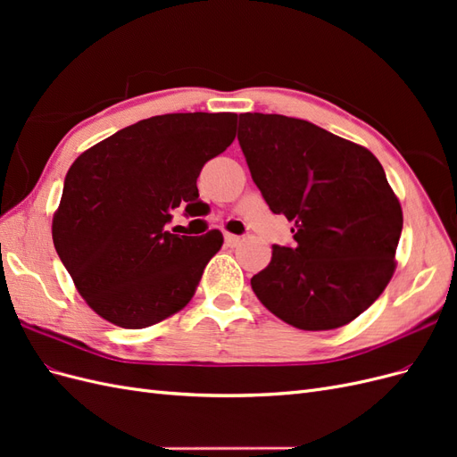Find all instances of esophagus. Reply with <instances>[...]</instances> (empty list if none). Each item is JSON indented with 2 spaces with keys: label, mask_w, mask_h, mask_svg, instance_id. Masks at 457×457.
<instances>
[{
  "label": "esophagus",
  "mask_w": 457,
  "mask_h": 457,
  "mask_svg": "<svg viewBox=\"0 0 457 457\" xmlns=\"http://www.w3.org/2000/svg\"><path fill=\"white\" fill-rule=\"evenodd\" d=\"M240 240H242V237H238V234H230V232H227V234H225V244H227L228 247L238 245V244H240Z\"/></svg>",
  "instance_id": "1"
}]
</instances>
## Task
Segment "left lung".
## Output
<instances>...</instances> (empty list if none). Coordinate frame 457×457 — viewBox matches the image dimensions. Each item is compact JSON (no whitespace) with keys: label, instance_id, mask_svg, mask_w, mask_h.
Returning <instances> with one entry per match:
<instances>
[{"label":"left lung","instance_id":"obj_1","mask_svg":"<svg viewBox=\"0 0 457 457\" xmlns=\"http://www.w3.org/2000/svg\"><path fill=\"white\" fill-rule=\"evenodd\" d=\"M238 141L272 213L294 220V247L272 245L252 278L280 320L322 331L362 314L395 272L403 207L379 160L311 121L240 114Z\"/></svg>","mask_w":457,"mask_h":457}]
</instances>
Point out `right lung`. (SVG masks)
<instances>
[{
  "instance_id": "right-lung-1",
  "label": "right lung",
  "mask_w": 457,
  "mask_h": 457,
  "mask_svg": "<svg viewBox=\"0 0 457 457\" xmlns=\"http://www.w3.org/2000/svg\"><path fill=\"white\" fill-rule=\"evenodd\" d=\"M237 114H163L121 129L78 156L53 217V244L87 305L139 329L181 311L223 234L165 230L175 207L198 202L207 160L234 141Z\"/></svg>"
}]
</instances>
